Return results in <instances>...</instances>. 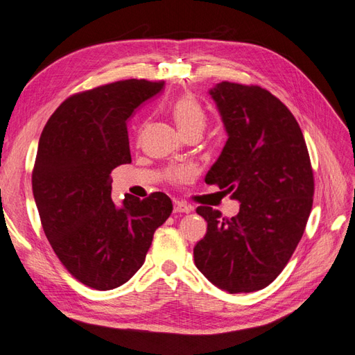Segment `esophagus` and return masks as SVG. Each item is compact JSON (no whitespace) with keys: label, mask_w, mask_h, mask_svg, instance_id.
I'll return each mask as SVG.
<instances>
[{"label":"esophagus","mask_w":355,"mask_h":355,"mask_svg":"<svg viewBox=\"0 0 355 355\" xmlns=\"http://www.w3.org/2000/svg\"><path fill=\"white\" fill-rule=\"evenodd\" d=\"M173 211H175V212H185V214H188V212L193 211V207L189 206V205H187V203H184V202H176V200H175V203H173Z\"/></svg>","instance_id":"esophagus-1"}]
</instances>
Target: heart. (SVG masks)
Returning <instances> with one entry per match:
<instances>
[{
  "mask_svg": "<svg viewBox=\"0 0 355 355\" xmlns=\"http://www.w3.org/2000/svg\"><path fill=\"white\" fill-rule=\"evenodd\" d=\"M171 114L173 119L176 120L180 131L185 135L189 134H202L206 126V116L198 102L191 96H182L179 98L171 105ZM184 176L182 170L173 171V178L178 179Z\"/></svg>",
  "mask_w": 355,
  "mask_h": 355,
  "instance_id": "1",
  "label": "heart"
}]
</instances>
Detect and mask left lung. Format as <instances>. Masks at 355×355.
Instances as JSON below:
<instances>
[{
	"label": "left lung",
	"instance_id": "8db88e82",
	"mask_svg": "<svg viewBox=\"0 0 355 355\" xmlns=\"http://www.w3.org/2000/svg\"><path fill=\"white\" fill-rule=\"evenodd\" d=\"M227 141L205 182L241 203L238 215L198 206L207 232L194 247L205 277L229 293L266 288L286 266L313 205V170L301 128L259 85L223 81L209 90Z\"/></svg>",
	"mask_w": 355,
	"mask_h": 355
}]
</instances>
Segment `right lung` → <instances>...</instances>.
I'll use <instances>...</instances> for the list:
<instances>
[{"label": "right lung", "mask_w": 355, "mask_h": 355, "mask_svg": "<svg viewBox=\"0 0 355 355\" xmlns=\"http://www.w3.org/2000/svg\"><path fill=\"white\" fill-rule=\"evenodd\" d=\"M164 81L125 80L67 98L43 128L33 194L54 253L85 286L110 291L140 270L170 197L111 198V170L131 162L128 119Z\"/></svg>", "instance_id": "right-lung-1"}]
</instances>
